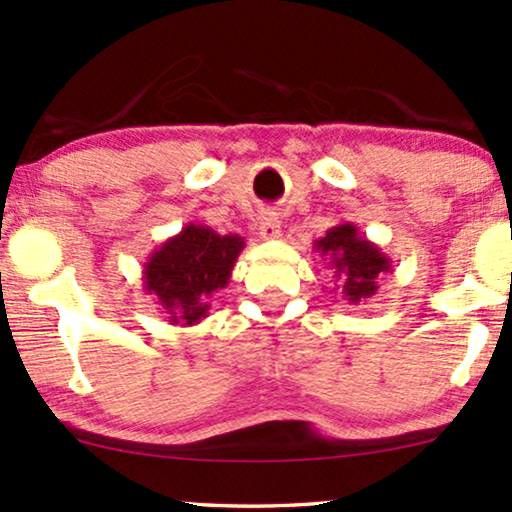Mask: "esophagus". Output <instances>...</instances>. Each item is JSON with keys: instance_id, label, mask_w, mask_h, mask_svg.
Here are the masks:
<instances>
[{"instance_id": "obj_1", "label": "esophagus", "mask_w": 512, "mask_h": 512, "mask_svg": "<svg viewBox=\"0 0 512 512\" xmlns=\"http://www.w3.org/2000/svg\"><path fill=\"white\" fill-rule=\"evenodd\" d=\"M260 236L264 240H276L281 236V221L276 212H264L260 217Z\"/></svg>"}]
</instances>
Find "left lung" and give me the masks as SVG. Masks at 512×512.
<instances>
[{
  "instance_id": "1",
  "label": "left lung",
  "mask_w": 512,
  "mask_h": 512,
  "mask_svg": "<svg viewBox=\"0 0 512 512\" xmlns=\"http://www.w3.org/2000/svg\"><path fill=\"white\" fill-rule=\"evenodd\" d=\"M319 257L334 269L336 288L348 305L367 303L377 293V279L391 272L393 264L377 243L362 236L355 224H336L315 240Z\"/></svg>"
}]
</instances>
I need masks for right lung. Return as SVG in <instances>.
<instances>
[{"instance_id": "obj_1", "label": "right lung", "mask_w": 512, "mask_h": 512, "mask_svg": "<svg viewBox=\"0 0 512 512\" xmlns=\"http://www.w3.org/2000/svg\"><path fill=\"white\" fill-rule=\"evenodd\" d=\"M243 248L238 233L219 236L209 226L188 224L147 257L143 288L155 295L169 324L193 326L209 315L214 295L229 286Z\"/></svg>"}]
</instances>
